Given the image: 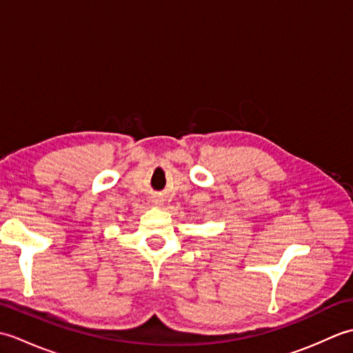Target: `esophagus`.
Wrapping results in <instances>:
<instances>
[{"label": "esophagus", "instance_id": "1", "mask_svg": "<svg viewBox=\"0 0 353 353\" xmlns=\"http://www.w3.org/2000/svg\"><path fill=\"white\" fill-rule=\"evenodd\" d=\"M156 205H157V203H156Z\"/></svg>", "mask_w": 353, "mask_h": 353}]
</instances>
